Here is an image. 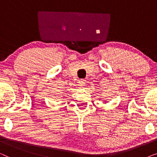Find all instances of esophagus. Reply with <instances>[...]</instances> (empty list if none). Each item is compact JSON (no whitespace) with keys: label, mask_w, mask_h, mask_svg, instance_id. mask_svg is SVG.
Masks as SVG:
<instances>
[{"label":"esophagus","mask_w":157,"mask_h":157,"mask_svg":"<svg viewBox=\"0 0 157 157\" xmlns=\"http://www.w3.org/2000/svg\"><path fill=\"white\" fill-rule=\"evenodd\" d=\"M78 84L80 86H84V85L86 84V81L84 79H81L80 81H78Z\"/></svg>","instance_id":"1"}]
</instances>
